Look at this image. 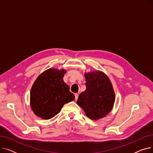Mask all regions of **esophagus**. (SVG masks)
<instances>
[{
    "label": "esophagus",
    "mask_w": 153,
    "mask_h": 153,
    "mask_svg": "<svg viewBox=\"0 0 153 153\" xmlns=\"http://www.w3.org/2000/svg\"><path fill=\"white\" fill-rule=\"evenodd\" d=\"M74 95H75V100H77V99H78V96H79V95H78L77 94H75Z\"/></svg>",
    "instance_id": "obj_1"
}]
</instances>
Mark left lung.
<instances>
[{
  "label": "left lung",
  "mask_w": 153,
  "mask_h": 153,
  "mask_svg": "<svg viewBox=\"0 0 153 153\" xmlns=\"http://www.w3.org/2000/svg\"><path fill=\"white\" fill-rule=\"evenodd\" d=\"M85 91L80 94L77 103L87 117L98 120L105 117L114 107L115 92L108 76L100 71L84 74Z\"/></svg>",
  "instance_id": "obj_1"
}]
</instances>
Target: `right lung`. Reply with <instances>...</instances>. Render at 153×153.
Segmentation results:
<instances>
[{
    "mask_svg": "<svg viewBox=\"0 0 153 153\" xmlns=\"http://www.w3.org/2000/svg\"><path fill=\"white\" fill-rule=\"evenodd\" d=\"M66 72L50 68L36 78L30 91V106L36 116L50 119L59 113L64 104L74 100V95L63 81Z\"/></svg>",
    "mask_w": 153,
    "mask_h": 153,
    "instance_id": "obj_1",
    "label": "right lung"
}]
</instances>
